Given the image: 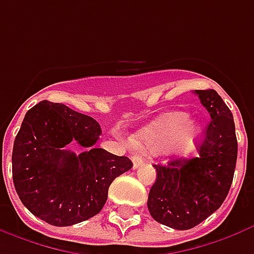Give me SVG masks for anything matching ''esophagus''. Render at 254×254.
Returning a JSON list of instances; mask_svg holds the SVG:
<instances>
[{
  "label": "esophagus",
  "mask_w": 254,
  "mask_h": 254,
  "mask_svg": "<svg viewBox=\"0 0 254 254\" xmlns=\"http://www.w3.org/2000/svg\"><path fill=\"white\" fill-rule=\"evenodd\" d=\"M132 162H133V169H138V167L143 165L145 160H144V158H141V156H138V155H133Z\"/></svg>",
  "instance_id": "1"
}]
</instances>
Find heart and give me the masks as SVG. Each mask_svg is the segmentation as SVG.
I'll use <instances>...</instances> for the list:
<instances>
[{"label": "heart", "instance_id": "b5f03b06", "mask_svg": "<svg viewBox=\"0 0 254 254\" xmlns=\"http://www.w3.org/2000/svg\"><path fill=\"white\" fill-rule=\"evenodd\" d=\"M198 127L187 113L174 111L160 116L132 137V144L145 151H188L198 137Z\"/></svg>", "mask_w": 254, "mask_h": 254}]
</instances>
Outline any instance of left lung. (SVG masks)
Wrapping results in <instances>:
<instances>
[{"label":"left lung","mask_w":254,"mask_h":254,"mask_svg":"<svg viewBox=\"0 0 254 254\" xmlns=\"http://www.w3.org/2000/svg\"><path fill=\"white\" fill-rule=\"evenodd\" d=\"M211 116L198 155L154 165L156 181L148 194L151 216L176 230L201 223L223 204L234 177L238 143L233 114L215 89H196Z\"/></svg>","instance_id":"8db88e82"}]
</instances>
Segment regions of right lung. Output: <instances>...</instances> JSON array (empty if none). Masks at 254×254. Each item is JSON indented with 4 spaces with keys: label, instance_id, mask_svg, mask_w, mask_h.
<instances>
[{
    "label": "right lung",
    "instance_id": "obj_1",
    "mask_svg": "<svg viewBox=\"0 0 254 254\" xmlns=\"http://www.w3.org/2000/svg\"><path fill=\"white\" fill-rule=\"evenodd\" d=\"M102 129L92 117L42 100L27 111L14 138L12 176L20 200L46 223L65 227L92 218L105 205L111 182L133 163L96 148ZM77 142L76 155L63 147Z\"/></svg>",
    "mask_w": 254,
    "mask_h": 254
}]
</instances>
